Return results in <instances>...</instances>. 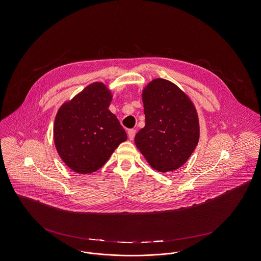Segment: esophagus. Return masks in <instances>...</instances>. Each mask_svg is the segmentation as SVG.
Here are the masks:
<instances>
[{"label": "esophagus", "mask_w": 261, "mask_h": 261, "mask_svg": "<svg viewBox=\"0 0 261 261\" xmlns=\"http://www.w3.org/2000/svg\"><path fill=\"white\" fill-rule=\"evenodd\" d=\"M136 134H137V130H136V129H128V132H127L128 138H129L130 140H133V139H135Z\"/></svg>", "instance_id": "esophagus-1"}]
</instances>
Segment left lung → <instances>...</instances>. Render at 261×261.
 Returning <instances> with one entry per match:
<instances>
[{
  "mask_svg": "<svg viewBox=\"0 0 261 261\" xmlns=\"http://www.w3.org/2000/svg\"><path fill=\"white\" fill-rule=\"evenodd\" d=\"M145 126L135 138L139 151L158 172L181 167L195 150L200 126L189 97L172 82L157 78L142 91Z\"/></svg>",
  "mask_w": 261,
  "mask_h": 261,
  "instance_id": "left-lung-1",
  "label": "left lung"
}]
</instances>
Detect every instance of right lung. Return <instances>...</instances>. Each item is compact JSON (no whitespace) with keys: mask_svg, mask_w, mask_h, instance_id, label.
I'll return each mask as SVG.
<instances>
[{"mask_svg":"<svg viewBox=\"0 0 261 261\" xmlns=\"http://www.w3.org/2000/svg\"><path fill=\"white\" fill-rule=\"evenodd\" d=\"M111 91L101 82L90 84L62 105L54 121V143L63 162L73 171L100 169L127 137L111 113Z\"/></svg>","mask_w":261,"mask_h":261,"instance_id":"right-lung-1","label":"right lung"}]
</instances>
